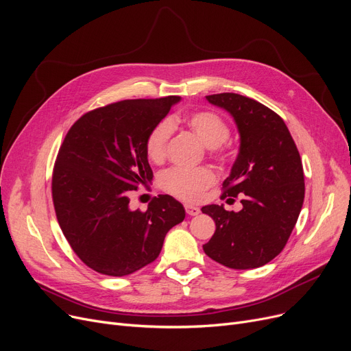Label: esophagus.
<instances>
[{
	"label": "esophagus",
	"mask_w": 351,
	"mask_h": 351,
	"mask_svg": "<svg viewBox=\"0 0 351 351\" xmlns=\"http://www.w3.org/2000/svg\"><path fill=\"white\" fill-rule=\"evenodd\" d=\"M185 210H186V213L191 215V216H196V215H199V212H200L199 208H196V206H193V205H189V204H185Z\"/></svg>",
	"instance_id": "34e87169"
}]
</instances>
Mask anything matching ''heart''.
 Listing matches in <instances>:
<instances>
[{
  "label": "heart",
  "instance_id": "heart-1",
  "mask_svg": "<svg viewBox=\"0 0 351 351\" xmlns=\"http://www.w3.org/2000/svg\"><path fill=\"white\" fill-rule=\"evenodd\" d=\"M192 131L208 147L217 149L229 138V125L226 121L212 110H196L186 118ZM173 121L165 118L159 121L146 136L145 149L151 160L163 162L168 152V143L173 134ZM217 176L208 166L200 168H171L159 176V186L179 199L196 202L204 193L215 185Z\"/></svg>",
  "mask_w": 351,
  "mask_h": 351
}]
</instances>
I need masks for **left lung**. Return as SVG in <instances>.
<instances>
[{
  "label": "left lung",
  "mask_w": 351,
  "mask_h": 351,
  "mask_svg": "<svg viewBox=\"0 0 351 351\" xmlns=\"http://www.w3.org/2000/svg\"><path fill=\"white\" fill-rule=\"evenodd\" d=\"M206 99L230 112L241 134V151L220 199L241 195L243 209L234 213L219 205L202 208L216 225L204 250L230 269L261 267L285 249L300 215V154L285 121L263 104L232 92Z\"/></svg>",
  "instance_id": "8db88e82"
}]
</instances>
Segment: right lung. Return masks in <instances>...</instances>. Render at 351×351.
Masks as SVG:
<instances>
[{
    "label": "right lung",
    "instance_id": "right-lung-1",
    "mask_svg": "<svg viewBox=\"0 0 351 351\" xmlns=\"http://www.w3.org/2000/svg\"><path fill=\"white\" fill-rule=\"evenodd\" d=\"M180 97L125 99L84 114L60 147L52 202L72 250L92 270L131 274L152 263L165 236L185 219L180 202L158 195L145 212L129 209L131 191L154 178L145 141Z\"/></svg>",
    "mask_w": 351,
    "mask_h": 351
}]
</instances>
